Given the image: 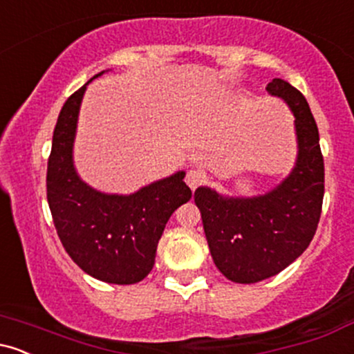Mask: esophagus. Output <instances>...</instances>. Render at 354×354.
I'll list each match as a JSON object with an SVG mask.
<instances>
[{
    "label": "esophagus",
    "instance_id": "obj_1",
    "mask_svg": "<svg viewBox=\"0 0 354 354\" xmlns=\"http://www.w3.org/2000/svg\"><path fill=\"white\" fill-rule=\"evenodd\" d=\"M205 180H206V174L200 171V169H189V171L186 173V178H185L186 185H188L193 191L196 189L200 185H203Z\"/></svg>",
    "mask_w": 354,
    "mask_h": 354
}]
</instances>
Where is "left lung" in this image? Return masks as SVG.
<instances>
[{"instance_id": "1", "label": "left lung", "mask_w": 354, "mask_h": 354, "mask_svg": "<svg viewBox=\"0 0 354 354\" xmlns=\"http://www.w3.org/2000/svg\"><path fill=\"white\" fill-rule=\"evenodd\" d=\"M266 91L286 101L295 115L298 160L290 176L254 198H226L205 186L194 191L214 265L241 284L271 278L301 256L323 206L324 163L308 101L281 78L271 81Z\"/></svg>"}]
</instances>
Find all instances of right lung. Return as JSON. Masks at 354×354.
Returning <instances> with one entry per match:
<instances>
[{"label": "right lung", "instance_id": "right-lung-1", "mask_svg": "<svg viewBox=\"0 0 354 354\" xmlns=\"http://www.w3.org/2000/svg\"><path fill=\"white\" fill-rule=\"evenodd\" d=\"M86 84L66 100L56 121L46 173L48 205L64 250L84 273L104 283L135 284L153 270L166 223L189 201L191 189L183 181L185 171L129 196L100 193L81 181L73 165V143Z\"/></svg>", "mask_w": 354, "mask_h": 354}]
</instances>
